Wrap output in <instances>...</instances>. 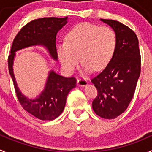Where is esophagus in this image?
<instances>
[{"mask_svg":"<svg viewBox=\"0 0 152 152\" xmlns=\"http://www.w3.org/2000/svg\"><path fill=\"white\" fill-rule=\"evenodd\" d=\"M77 85L80 87H85L88 85V82L84 79H79L77 80Z\"/></svg>","mask_w":152,"mask_h":152,"instance_id":"1","label":"esophagus"}]
</instances>
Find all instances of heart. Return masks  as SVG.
Wrapping results in <instances>:
<instances>
[{
  "label": "heart",
  "mask_w": 152,
  "mask_h": 152,
  "mask_svg": "<svg viewBox=\"0 0 152 152\" xmlns=\"http://www.w3.org/2000/svg\"><path fill=\"white\" fill-rule=\"evenodd\" d=\"M117 47V35L108 26L82 23L72 28L65 36V43L57 47L61 67L72 73L80 61L82 72L102 70L111 61Z\"/></svg>",
  "instance_id": "heart-1"
}]
</instances>
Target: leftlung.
<instances>
[{"instance_id":"1","label":"left lung","mask_w":152,"mask_h":152,"mask_svg":"<svg viewBox=\"0 0 152 152\" xmlns=\"http://www.w3.org/2000/svg\"><path fill=\"white\" fill-rule=\"evenodd\" d=\"M113 29L117 47L108 65L91 82L98 91L92 102L94 112L104 119H115L127 109L140 74L139 42L132 29L117 20L100 19Z\"/></svg>"}]
</instances>
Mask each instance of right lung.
Instances as JSON below:
<instances>
[{
    "label": "right lung",
    "mask_w": 152,
    "mask_h": 152,
    "mask_svg": "<svg viewBox=\"0 0 152 152\" xmlns=\"http://www.w3.org/2000/svg\"><path fill=\"white\" fill-rule=\"evenodd\" d=\"M68 18H43L35 19L25 25L15 38L8 58L10 74L20 104L28 113L41 120H53L63 112L68 93L76 87L74 77L65 78L51 70L48 73L45 88L36 98L23 95L18 87L13 72L15 52L32 46L46 48L53 59L56 61V39L58 31L67 23Z\"/></svg>",
    "instance_id": "obj_1"
}]
</instances>
